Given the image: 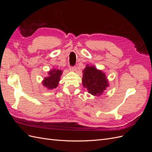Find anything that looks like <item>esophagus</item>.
I'll return each mask as SVG.
<instances>
[{
  "mask_svg": "<svg viewBox=\"0 0 152 152\" xmlns=\"http://www.w3.org/2000/svg\"><path fill=\"white\" fill-rule=\"evenodd\" d=\"M70 70H71L72 71H75L76 67L75 66H70Z\"/></svg>",
  "mask_w": 152,
  "mask_h": 152,
  "instance_id": "obj_1",
  "label": "esophagus"
}]
</instances>
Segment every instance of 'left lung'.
Returning a JSON list of instances; mask_svg holds the SVG:
<instances>
[{
	"label": "left lung",
	"instance_id": "left-lung-1",
	"mask_svg": "<svg viewBox=\"0 0 152 152\" xmlns=\"http://www.w3.org/2000/svg\"><path fill=\"white\" fill-rule=\"evenodd\" d=\"M82 85L94 96H100L109 86L105 73L94 66L87 65L83 70Z\"/></svg>",
	"mask_w": 152,
	"mask_h": 152
}]
</instances>
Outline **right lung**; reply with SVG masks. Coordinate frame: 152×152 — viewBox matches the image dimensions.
I'll return each instance as SVG.
<instances>
[{
	"label": "right lung",
	"mask_w": 152,
	"mask_h": 152,
	"mask_svg": "<svg viewBox=\"0 0 152 152\" xmlns=\"http://www.w3.org/2000/svg\"><path fill=\"white\" fill-rule=\"evenodd\" d=\"M62 70L59 69L53 68L48 72L49 76L45 77L42 81V84L48 89H52L57 87L60 80V77L62 74Z\"/></svg>",
	"instance_id": "obj_1"
}]
</instances>
